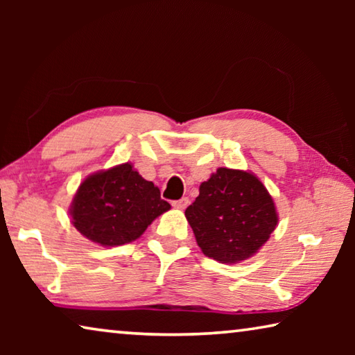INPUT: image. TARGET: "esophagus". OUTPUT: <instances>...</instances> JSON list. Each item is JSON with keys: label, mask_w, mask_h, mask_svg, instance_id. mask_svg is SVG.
I'll return each mask as SVG.
<instances>
[{"label": "esophagus", "mask_w": 355, "mask_h": 355, "mask_svg": "<svg viewBox=\"0 0 355 355\" xmlns=\"http://www.w3.org/2000/svg\"><path fill=\"white\" fill-rule=\"evenodd\" d=\"M172 205L175 207V208H178V209H184L186 207L189 205V199H188V197H183V199H180V200L172 202Z\"/></svg>", "instance_id": "34e87169"}]
</instances>
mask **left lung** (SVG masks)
<instances>
[{
  "label": "left lung",
  "mask_w": 355,
  "mask_h": 355,
  "mask_svg": "<svg viewBox=\"0 0 355 355\" xmlns=\"http://www.w3.org/2000/svg\"><path fill=\"white\" fill-rule=\"evenodd\" d=\"M184 216L203 254L227 264L257 254L279 222L272 197L258 177L227 167L200 184Z\"/></svg>",
  "instance_id": "8db88e82"
}]
</instances>
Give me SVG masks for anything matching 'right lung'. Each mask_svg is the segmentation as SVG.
Here are the masks:
<instances>
[{
	"instance_id": "1",
	"label": "right lung",
	"mask_w": 355,
	"mask_h": 355,
	"mask_svg": "<svg viewBox=\"0 0 355 355\" xmlns=\"http://www.w3.org/2000/svg\"><path fill=\"white\" fill-rule=\"evenodd\" d=\"M171 208L159 189L125 163L95 172L71 200V224L91 241L114 248L135 241Z\"/></svg>"
}]
</instances>
